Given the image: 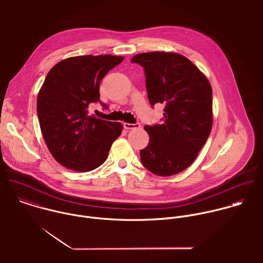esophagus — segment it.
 Here are the masks:
<instances>
[{
	"label": "esophagus",
	"instance_id": "1",
	"mask_svg": "<svg viewBox=\"0 0 263 263\" xmlns=\"http://www.w3.org/2000/svg\"><path fill=\"white\" fill-rule=\"evenodd\" d=\"M124 128H125L126 130H130V129H138V128H140V124H139V123H135V124L124 123Z\"/></svg>",
	"mask_w": 263,
	"mask_h": 263
}]
</instances>
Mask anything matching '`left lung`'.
Returning <instances> with one entry per match:
<instances>
[{"label":"left lung","instance_id":"8db88e82","mask_svg":"<svg viewBox=\"0 0 263 263\" xmlns=\"http://www.w3.org/2000/svg\"><path fill=\"white\" fill-rule=\"evenodd\" d=\"M144 69L149 104H163V123L145 126L149 140L140 160L151 173L166 177L189 167L212 128V88L205 74L186 57L171 52L135 55Z\"/></svg>","mask_w":263,"mask_h":263}]
</instances>
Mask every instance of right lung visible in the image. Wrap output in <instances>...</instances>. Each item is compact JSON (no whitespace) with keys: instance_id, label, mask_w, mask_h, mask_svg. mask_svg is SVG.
Returning <instances> with one entry per match:
<instances>
[{"instance_id":"obj_1","label":"right lung","mask_w":263,"mask_h":263,"mask_svg":"<svg viewBox=\"0 0 263 263\" xmlns=\"http://www.w3.org/2000/svg\"><path fill=\"white\" fill-rule=\"evenodd\" d=\"M123 60L112 55L76 56L48 72L37 97V115L50 153L66 168L89 172L99 167L121 135V123L90 116L88 106L101 102L102 79Z\"/></svg>"}]
</instances>
